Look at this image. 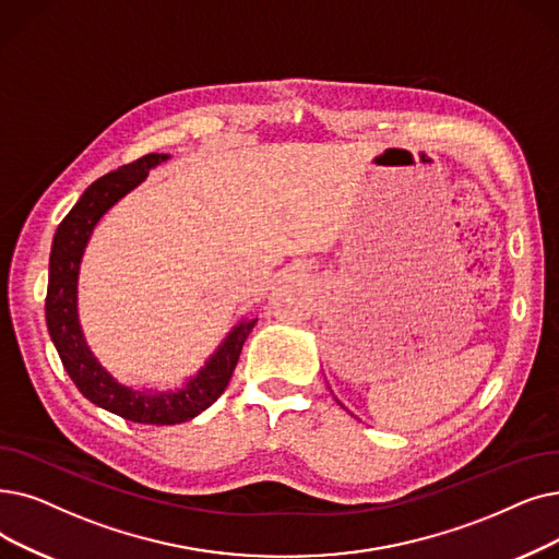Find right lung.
Returning <instances> with one entry per match:
<instances>
[{
    "instance_id": "obj_1",
    "label": "right lung",
    "mask_w": 559,
    "mask_h": 559,
    "mask_svg": "<svg viewBox=\"0 0 559 559\" xmlns=\"http://www.w3.org/2000/svg\"><path fill=\"white\" fill-rule=\"evenodd\" d=\"M171 155L151 153L132 164L120 166L95 180L59 224L50 253V281H47L45 320L52 343L68 377L80 393L95 406L141 425H180L197 418L201 411L222 397L258 318L235 324L224 343L205 360V366L176 391L130 388L109 374L91 352L78 312L80 264L93 228L120 199L139 187L148 171Z\"/></svg>"
}]
</instances>
